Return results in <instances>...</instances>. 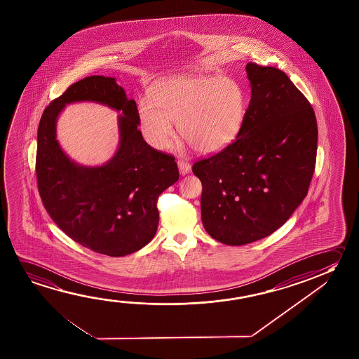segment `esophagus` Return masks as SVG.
Listing matches in <instances>:
<instances>
[{
    "mask_svg": "<svg viewBox=\"0 0 359 359\" xmlns=\"http://www.w3.org/2000/svg\"><path fill=\"white\" fill-rule=\"evenodd\" d=\"M177 166H179V171H180L182 175H187V174H189V172L191 171V165L187 163V161L179 160V161H177Z\"/></svg>",
    "mask_w": 359,
    "mask_h": 359,
    "instance_id": "obj_1",
    "label": "esophagus"
}]
</instances>
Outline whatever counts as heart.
<instances>
[{"instance_id":"b5f03b06","label":"heart","mask_w":359,"mask_h":359,"mask_svg":"<svg viewBox=\"0 0 359 359\" xmlns=\"http://www.w3.org/2000/svg\"><path fill=\"white\" fill-rule=\"evenodd\" d=\"M150 100L142 99L137 116L144 139L166 150L179 134L196 151L217 153L234 142L247 115V95L241 83L226 76L177 75L154 83Z\"/></svg>"}]
</instances>
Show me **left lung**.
I'll list each match as a JSON object with an SVG mask.
<instances>
[{"label":"left lung","instance_id":"8db88e82","mask_svg":"<svg viewBox=\"0 0 359 359\" xmlns=\"http://www.w3.org/2000/svg\"><path fill=\"white\" fill-rule=\"evenodd\" d=\"M252 99L236 142L193 165L201 220L226 245L271 236L306 198L317 158L316 114L283 71L249 62Z\"/></svg>","mask_w":359,"mask_h":359}]
</instances>
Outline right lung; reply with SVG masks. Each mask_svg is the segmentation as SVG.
<instances>
[{
    "instance_id": "right-lung-1",
    "label": "right lung",
    "mask_w": 359,
    "mask_h": 359,
    "mask_svg": "<svg viewBox=\"0 0 359 359\" xmlns=\"http://www.w3.org/2000/svg\"><path fill=\"white\" fill-rule=\"evenodd\" d=\"M95 102L120 111L119 147L105 165L71 161L55 139L66 104ZM135 100L115 77H85L72 83L42 114L37 131L36 175L45 209L72 241L96 253L123 257L153 241L159 195L179 179L175 159L147 145L137 129Z\"/></svg>"
}]
</instances>
